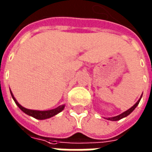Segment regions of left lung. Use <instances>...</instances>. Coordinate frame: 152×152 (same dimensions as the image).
I'll use <instances>...</instances> for the list:
<instances>
[{
  "label": "left lung",
  "mask_w": 152,
  "mask_h": 152,
  "mask_svg": "<svg viewBox=\"0 0 152 152\" xmlns=\"http://www.w3.org/2000/svg\"><path fill=\"white\" fill-rule=\"evenodd\" d=\"M140 101H141V99H139V100H138V102H137V103H136V104H135V105L132 106V107H131L129 110L126 111L125 112H123V113H121V115H116V116H114V117H110V118H108V120H110V121H119V120L122 119V118L126 117V116H127L128 115H130V114H131V113H132V111L135 110V108H136V107L138 106V104H139Z\"/></svg>",
  "instance_id": "obj_1"
}]
</instances>
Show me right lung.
<instances>
[{
  "mask_svg": "<svg viewBox=\"0 0 152 152\" xmlns=\"http://www.w3.org/2000/svg\"><path fill=\"white\" fill-rule=\"evenodd\" d=\"M11 96L13 98V100H14V102H15V104L18 106V107H19L21 111L25 112L26 114H27V115H31V116H32L34 118L38 120H44L47 119V118H50L51 116L58 114L59 112H61V111H62L63 109H64V107H65V105H62V106H60L58 107H56V109L50 110V111H34V110H29V109H26V108H25V107H23V106H21L20 105L19 103L17 102V101L15 99V97L13 96V94L11 93Z\"/></svg>",
  "mask_w": 152,
  "mask_h": 152,
  "instance_id": "add662e5",
  "label": "right lung"
}]
</instances>
